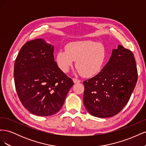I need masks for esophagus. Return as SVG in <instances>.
Masks as SVG:
<instances>
[{
    "label": "esophagus",
    "instance_id": "obj_1",
    "mask_svg": "<svg viewBox=\"0 0 146 146\" xmlns=\"http://www.w3.org/2000/svg\"><path fill=\"white\" fill-rule=\"evenodd\" d=\"M73 80V82H74V83H80V82H81V80H78V79H77V78H73L72 79Z\"/></svg>",
    "mask_w": 146,
    "mask_h": 146
}]
</instances>
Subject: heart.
Here are the masks:
<instances>
[{"label": "heart", "mask_w": 146, "mask_h": 146, "mask_svg": "<svg viewBox=\"0 0 146 146\" xmlns=\"http://www.w3.org/2000/svg\"><path fill=\"white\" fill-rule=\"evenodd\" d=\"M106 60V50L101 43L77 41L68 43L65 50L56 55V61L63 72H68L76 60L77 72L90 77L100 72Z\"/></svg>", "instance_id": "obj_1"}]
</instances>
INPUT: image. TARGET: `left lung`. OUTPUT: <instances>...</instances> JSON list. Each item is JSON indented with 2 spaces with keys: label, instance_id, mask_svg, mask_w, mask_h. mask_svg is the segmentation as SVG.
I'll return each mask as SVG.
<instances>
[{
  "label": "left lung",
  "instance_id": "left-lung-1",
  "mask_svg": "<svg viewBox=\"0 0 146 146\" xmlns=\"http://www.w3.org/2000/svg\"><path fill=\"white\" fill-rule=\"evenodd\" d=\"M137 80L133 53L118 45L101 71L83 82V104L88 112L99 118L116 115L129 102Z\"/></svg>",
  "mask_w": 146,
  "mask_h": 146
}]
</instances>
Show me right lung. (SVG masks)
<instances>
[{"label":"right lung","mask_w":146,"mask_h":146,"mask_svg":"<svg viewBox=\"0 0 146 146\" xmlns=\"http://www.w3.org/2000/svg\"><path fill=\"white\" fill-rule=\"evenodd\" d=\"M54 47L43 39L26 42L15 63V87L20 101L35 115L58 112L74 82L55 61Z\"/></svg>","instance_id":"add662e5"}]
</instances>
